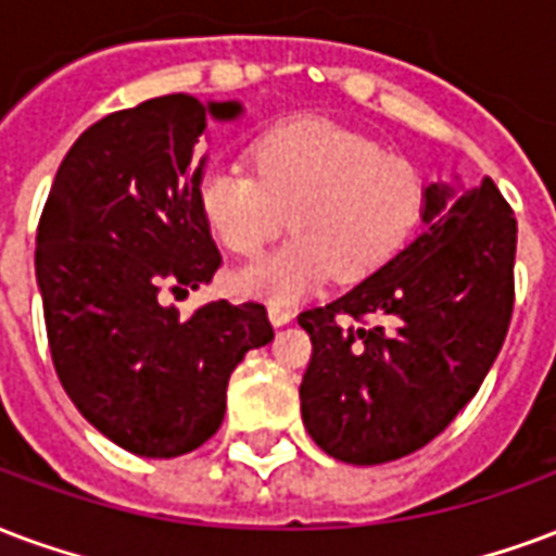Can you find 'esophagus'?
<instances>
[{"instance_id": "obj_1", "label": "esophagus", "mask_w": 556, "mask_h": 556, "mask_svg": "<svg viewBox=\"0 0 556 556\" xmlns=\"http://www.w3.org/2000/svg\"><path fill=\"white\" fill-rule=\"evenodd\" d=\"M267 318H270V324H274V327H282V324H289V320L294 318V312H291L289 306L270 303V306H267Z\"/></svg>"}]
</instances>
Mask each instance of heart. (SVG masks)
<instances>
[{"instance_id": "b5f03b06", "label": "heart", "mask_w": 556, "mask_h": 556, "mask_svg": "<svg viewBox=\"0 0 556 556\" xmlns=\"http://www.w3.org/2000/svg\"><path fill=\"white\" fill-rule=\"evenodd\" d=\"M250 173L208 167L197 185L205 226L236 256H258L286 229L289 244L238 270L244 294L289 303L330 277L359 282L413 238L427 212V176L401 152L320 117H291L247 143Z\"/></svg>"}]
</instances>
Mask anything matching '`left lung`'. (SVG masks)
Segmentation results:
<instances>
[{
    "instance_id": "left-lung-1",
    "label": "left lung",
    "mask_w": 556,
    "mask_h": 556,
    "mask_svg": "<svg viewBox=\"0 0 556 556\" xmlns=\"http://www.w3.org/2000/svg\"><path fill=\"white\" fill-rule=\"evenodd\" d=\"M425 224L356 289L298 315L312 339L303 425L341 463L380 466L433 442L507 339L516 215L495 182L430 185Z\"/></svg>"
}]
</instances>
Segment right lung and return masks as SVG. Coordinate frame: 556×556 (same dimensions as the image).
I'll use <instances>...</instances> for the list:
<instances>
[{"label":"right lung","instance_id":"1","mask_svg":"<svg viewBox=\"0 0 556 556\" xmlns=\"http://www.w3.org/2000/svg\"><path fill=\"white\" fill-rule=\"evenodd\" d=\"M238 111L170 93L102 117L64 155L37 226L55 374L90 425L138 456L208 442L229 374L274 339L262 303L220 300L182 318L164 298H188L224 262L197 185L205 126Z\"/></svg>","mask_w":556,"mask_h":556}]
</instances>
